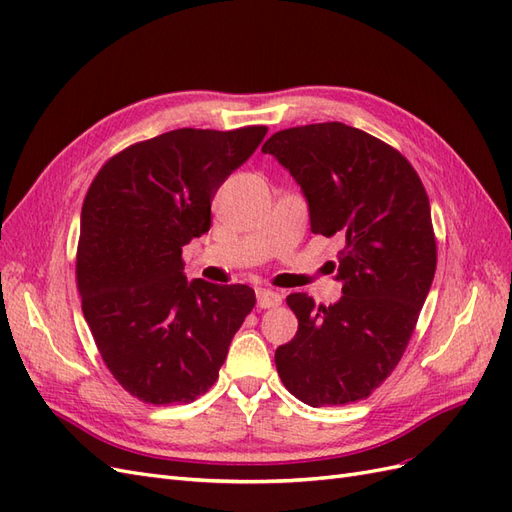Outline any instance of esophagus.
<instances>
[{
  "instance_id": "esophagus-1",
  "label": "esophagus",
  "mask_w": 512,
  "mask_h": 512,
  "mask_svg": "<svg viewBox=\"0 0 512 512\" xmlns=\"http://www.w3.org/2000/svg\"><path fill=\"white\" fill-rule=\"evenodd\" d=\"M256 299H258V307L262 309H271L282 303V294L275 292L271 288H258L256 290Z\"/></svg>"
}]
</instances>
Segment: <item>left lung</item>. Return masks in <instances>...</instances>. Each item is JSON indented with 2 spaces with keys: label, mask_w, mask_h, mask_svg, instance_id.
Returning a JSON list of instances; mask_svg holds the SVG:
<instances>
[{
  "label": "left lung",
  "mask_w": 512,
  "mask_h": 512,
  "mask_svg": "<svg viewBox=\"0 0 512 512\" xmlns=\"http://www.w3.org/2000/svg\"><path fill=\"white\" fill-rule=\"evenodd\" d=\"M262 151L301 185L314 235L346 241L331 262L342 299L288 294L299 331L275 350L277 374L312 408L365 399L404 356L436 273L423 181L397 149L339 121L280 130Z\"/></svg>",
  "instance_id": "8db88e82"
}]
</instances>
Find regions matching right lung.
I'll return each instance as SVG.
<instances>
[{"label": "right lung", "mask_w": 512, "mask_h": 512, "mask_svg": "<svg viewBox=\"0 0 512 512\" xmlns=\"http://www.w3.org/2000/svg\"><path fill=\"white\" fill-rule=\"evenodd\" d=\"M267 134L181 128L115 153L91 181L76 288L104 365L145 404H190L220 376L256 294L188 282L181 250L211 226V200Z\"/></svg>", "instance_id": "1"}]
</instances>
